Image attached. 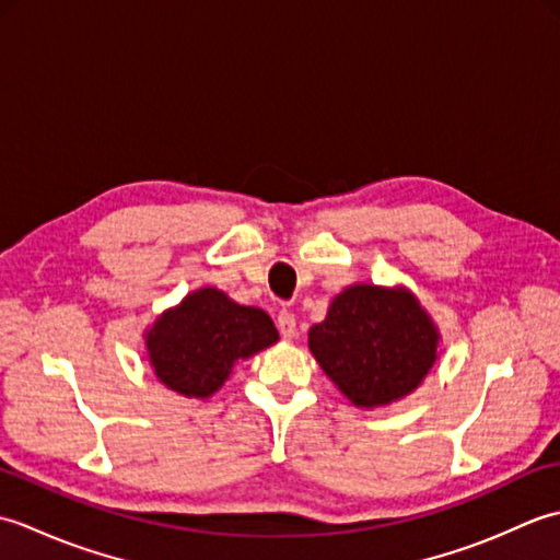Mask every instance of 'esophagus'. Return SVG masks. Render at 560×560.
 I'll list each match as a JSON object with an SVG mask.
<instances>
[{"label": "esophagus", "instance_id": "1", "mask_svg": "<svg viewBox=\"0 0 560 560\" xmlns=\"http://www.w3.org/2000/svg\"><path fill=\"white\" fill-rule=\"evenodd\" d=\"M277 327H279L283 339H293L295 337V317H293V313L281 311L279 317H277Z\"/></svg>", "mask_w": 560, "mask_h": 560}]
</instances>
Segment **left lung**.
Masks as SVG:
<instances>
[{"instance_id": "8db88e82", "label": "left lung", "mask_w": 560, "mask_h": 560, "mask_svg": "<svg viewBox=\"0 0 560 560\" xmlns=\"http://www.w3.org/2000/svg\"><path fill=\"white\" fill-rule=\"evenodd\" d=\"M307 343L355 407H380L421 385L435 363L438 331L411 293L359 283L331 301Z\"/></svg>"}]
</instances>
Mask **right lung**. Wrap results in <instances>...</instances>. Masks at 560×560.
Here are the masks:
<instances>
[{"label": "right lung", "mask_w": 560, "mask_h": 560, "mask_svg": "<svg viewBox=\"0 0 560 560\" xmlns=\"http://www.w3.org/2000/svg\"><path fill=\"white\" fill-rule=\"evenodd\" d=\"M277 339L279 331L265 311L237 305L217 289H201L159 317L147 335V349L163 385L205 399L237 361Z\"/></svg>", "instance_id": "obj_1"}]
</instances>
